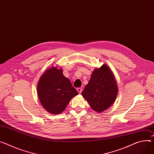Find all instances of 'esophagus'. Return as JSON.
Here are the masks:
<instances>
[{
	"label": "esophagus",
	"mask_w": 154,
	"mask_h": 154,
	"mask_svg": "<svg viewBox=\"0 0 154 154\" xmlns=\"http://www.w3.org/2000/svg\"><path fill=\"white\" fill-rule=\"evenodd\" d=\"M77 91L79 94H81L82 91V89L81 88H77Z\"/></svg>",
	"instance_id": "esophagus-1"
}]
</instances>
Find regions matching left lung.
I'll return each mask as SVG.
<instances>
[{
	"label": "left lung",
	"mask_w": 154,
	"mask_h": 154,
	"mask_svg": "<svg viewBox=\"0 0 154 154\" xmlns=\"http://www.w3.org/2000/svg\"><path fill=\"white\" fill-rule=\"evenodd\" d=\"M118 94V88L112 72L108 66L103 65L94 70L88 84L82 95L97 112L107 110L114 102Z\"/></svg>",
	"instance_id": "8db88e82"
}]
</instances>
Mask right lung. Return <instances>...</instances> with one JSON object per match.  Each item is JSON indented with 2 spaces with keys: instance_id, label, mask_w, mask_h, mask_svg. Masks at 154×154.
<instances>
[{
  "instance_id": "obj_1",
  "label": "right lung",
  "mask_w": 154,
  "mask_h": 154,
  "mask_svg": "<svg viewBox=\"0 0 154 154\" xmlns=\"http://www.w3.org/2000/svg\"><path fill=\"white\" fill-rule=\"evenodd\" d=\"M78 92L63 75L62 69H47L38 85V95L44 108L54 114L61 113Z\"/></svg>"
}]
</instances>
